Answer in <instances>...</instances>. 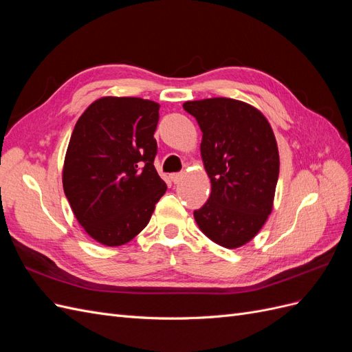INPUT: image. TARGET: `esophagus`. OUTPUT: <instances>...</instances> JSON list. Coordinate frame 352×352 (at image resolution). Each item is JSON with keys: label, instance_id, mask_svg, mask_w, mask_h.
<instances>
[{"label": "esophagus", "instance_id": "1", "mask_svg": "<svg viewBox=\"0 0 352 352\" xmlns=\"http://www.w3.org/2000/svg\"><path fill=\"white\" fill-rule=\"evenodd\" d=\"M182 177H184V173H172V175H170V179H172L173 184H179L180 180H182Z\"/></svg>", "mask_w": 352, "mask_h": 352}]
</instances>
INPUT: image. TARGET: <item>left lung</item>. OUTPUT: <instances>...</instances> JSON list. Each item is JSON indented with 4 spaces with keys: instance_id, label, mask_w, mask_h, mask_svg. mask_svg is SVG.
Wrapping results in <instances>:
<instances>
[{
    "instance_id": "obj_1",
    "label": "left lung",
    "mask_w": 352,
    "mask_h": 352,
    "mask_svg": "<svg viewBox=\"0 0 352 352\" xmlns=\"http://www.w3.org/2000/svg\"><path fill=\"white\" fill-rule=\"evenodd\" d=\"M202 132L201 155L211 194L194 211L212 242L238 248L251 241L272 212L279 177V153L265 117L232 98L188 101Z\"/></svg>"
}]
</instances>
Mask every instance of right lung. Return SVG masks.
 Here are the masks:
<instances>
[{
	"label": "right lung",
	"instance_id": "add662e5",
	"mask_svg": "<svg viewBox=\"0 0 352 352\" xmlns=\"http://www.w3.org/2000/svg\"><path fill=\"white\" fill-rule=\"evenodd\" d=\"M158 110L150 100L105 97L73 129L63 188L80 226L107 247L133 239L167 189L154 167Z\"/></svg>",
	"mask_w": 352,
	"mask_h": 352
}]
</instances>
